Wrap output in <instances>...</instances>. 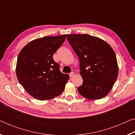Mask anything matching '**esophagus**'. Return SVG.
<instances>
[{"label": "esophagus", "mask_w": 135, "mask_h": 135, "mask_svg": "<svg viewBox=\"0 0 135 135\" xmlns=\"http://www.w3.org/2000/svg\"><path fill=\"white\" fill-rule=\"evenodd\" d=\"M74 75H75L74 72H71V73H70V74H69V76H70V78H72V77L74 76Z\"/></svg>", "instance_id": "1"}]
</instances>
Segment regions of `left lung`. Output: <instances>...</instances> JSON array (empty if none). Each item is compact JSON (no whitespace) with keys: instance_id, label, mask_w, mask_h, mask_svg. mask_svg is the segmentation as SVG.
Wrapping results in <instances>:
<instances>
[{"instance_id":"8db88e82","label":"left lung","mask_w":135,"mask_h":135,"mask_svg":"<svg viewBox=\"0 0 135 135\" xmlns=\"http://www.w3.org/2000/svg\"><path fill=\"white\" fill-rule=\"evenodd\" d=\"M79 60L83 84L79 93L90 100L107 96L118 74L116 55L107 42L87 34L66 35Z\"/></svg>"}]
</instances>
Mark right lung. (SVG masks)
Wrapping results in <instances>:
<instances>
[{
	"label": "right lung",
	"instance_id": "1",
	"mask_svg": "<svg viewBox=\"0 0 135 135\" xmlns=\"http://www.w3.org/2000/svg\"><path fill=\"white\" fill-rule=\"evenodd\" d=\"M65 39L66 35L41 37L30 41L20 52L16 65L17 79L35 99L50 100L65 89L69 76L60 72L52 56Z\"/></svg>",
	"mask_w": 135,
	"mask_h": 135
}]
</instances>
